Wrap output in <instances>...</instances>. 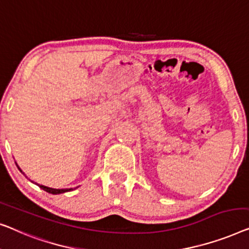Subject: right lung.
Masks as SVG:
<instances>
[{
  "instance_id": "right-lung-1",
  "label": "right lung",
  "mask_w": 249,
  "mask_h": 249,
  "mask_svg": "<svg viewBox=\"0 0 249 249\" xmlns=\"http://www.w3.org/2000/svg\"><path fill=\"white\" fill-rule=\"evenodd\" d=\"M18 168H19V167H18ZM19 170L21 171L20 168H19ZM21 173H22V171H21ZM37 185L41 188V190L46 191L47 193H51V194H62V193H65V192L72 191V188H66V190H57V188H51V187L44 186V185H39V184H37Z\"/></svg>"
}]
</instances>
